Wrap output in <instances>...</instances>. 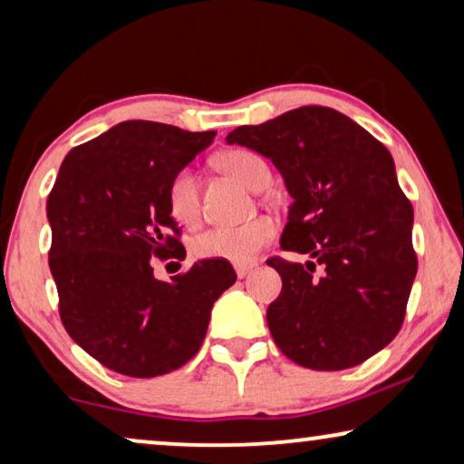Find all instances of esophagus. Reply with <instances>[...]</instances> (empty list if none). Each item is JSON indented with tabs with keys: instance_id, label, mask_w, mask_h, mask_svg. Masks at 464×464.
Returning <instances> with one entry per match:
<instances>
[{
	"instance_id": "34e87169",
	"label": "esophagus",
	"mask_w": 464,
	"mask_h": 464,
	"mask_svg": "<svg viewBox=\"0 0 464 464\" xmlns=\"http://www.w3.org/2000/svg\"><path fill=\"white\" fill-rule=\"evenodd\" d=\"M256 268H257V262H238V264H234V270H237L238 278H245L251 270H256Z\"/></svg>"
}]
</instances>
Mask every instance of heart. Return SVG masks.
I'll use <instances>...</instances> for the list:
<instances>
[{
    "label": "heart",
    "mask_w": 464,
    "mask_h": 464,
    "mask_svg": "<svg viewBox=\"0 0 464 464\" xmlns=\"http://www.w3.org/2000/svg\"><path fill=\"white\" fill-rule=\"evenodd\" d=\"M218 167L249 189H262L270 181V169L262 156L249 150H227L218 156ZM167 207L177 224L194 227L200 221L198 181L189 169H179L167 188ZM276 237L270 218H256L240 226H215L194 238L192 249L202 259L251 262Z\"/></svg>",
    "instance_id": "heart-1"
}]
</instances>
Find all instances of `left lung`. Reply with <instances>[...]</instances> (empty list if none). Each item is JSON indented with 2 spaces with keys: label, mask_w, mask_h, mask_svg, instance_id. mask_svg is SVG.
<instances>
[{
  "label": "left lung",
  "mask_w": 464,
  "mask_h": 464,
  "mask_svg": "<svg viewBox=\"0 0 464 464\" xmlns=\"http://www.w3.org/2000/svg\"><path fill=\"white\" fill-rule=\"evenodd\" d=\"M270 158L294 198L283 251L270 257L283 278L266 321L294 363L348 370L392 342L403 325L418 270L414 208L399 188L391 151L332 107L306 105L227 135Z\"/></svg>",
  "instance_id": "8db88e82"
}]
</instances>
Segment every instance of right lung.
I'll return each mask as SVG.
<instances>
[{
	"label": "right lung",
	"instance_id": "add662e5",
	"mask_svg": "<svg viewBox=\"0 0 464 464\" xmlns=\"http://www.w3.org/2000/svg\"><path fill=\"white\" fill-rule=\"evenodd\" d=\"M215 135L126 120L61 164L46 202L59 314L107 370L130 378L179 370L202 346L215 300L237 281L227 259H200L170 283L151 266L186 256L167 188Z\"/></svg>",
	"mask_w": 464,
	"mask_h": 464
}]
</instances>
